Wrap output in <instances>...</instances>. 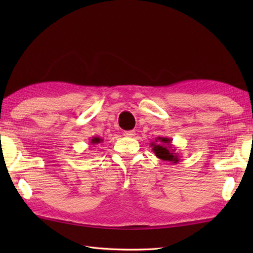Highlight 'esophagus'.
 I'll return each mask as SVG.
<instances>
[{
    "label": "esophagus",
    "mask_w": 253,
    "mask_h": 253,
    "mask_svg": "<svg viewBox=\"0 0 253 253\" xmlns=\"http://www.w3.org/2000/svg\"><path fill=\"white\" fill-rule=\"evenodd\" d=\"M124 135H125L126 137H133L136 135V131H133V130H128V131H125L124 132Z\"/></svg>",
    "instance_id": "34e87169"
}]
</instances>
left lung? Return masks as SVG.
Masks as SVG:
<instances>
[{
	"mask_svg": "<svg viewBox=\"0 0 253 253\" xmlns=\"http://www.w3.org/2000/svg\"><path fill=\"white\" fill-rule=\"evenodd\" d=\"M150 146L152 147V151L155 157L176 164L179 162V154L176 152V148L171 144V139L168 137H158L154 142H151Z\"/></svg>",
	"mask_w": 253,
	"mask_h": 253,
	"instance_id": "8db88e82",
	"label": "left lung"
}]
</instances>
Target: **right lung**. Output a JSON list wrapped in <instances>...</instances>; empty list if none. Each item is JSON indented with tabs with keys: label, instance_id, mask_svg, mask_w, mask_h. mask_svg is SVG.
Listing matches in <instances>:
<instances>
[{
	"label": "right lung",
	"instance_id": "right-lung-1",
	"mask_svg": "<svg viewBox=\"0 0 253 253\" xmlns=\"http://www.w3.org/2000/svg\"><path fill=\"white\" fill-rule=\"evenodd\" d=\"M103 141V139H101L100 137H92V139H90V144H98L100 142Z\"/></svg>",
	"mask_w": 253,
	"mask_h": 253
}]
</instances>
